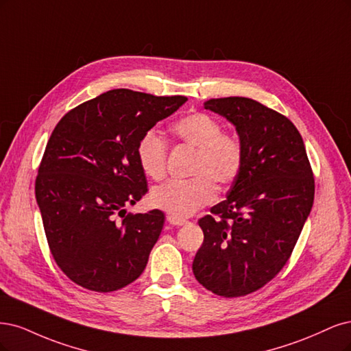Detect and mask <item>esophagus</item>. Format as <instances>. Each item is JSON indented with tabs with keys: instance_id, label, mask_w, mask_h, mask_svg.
<instances>
[{
	"instance_id": "34e87169",
	"label": "esophagus",
	"mask_w": 351,
	"mask_h": 351,
	"mask_svg": "<svg viewBox=\"0 0 351 351\" xmlns=\"http://www.w3.org/2000/svg\"><path fill=\"white\" fill-rule=\"evenodd\" d=\"M167 221L171 223L172 226H184V224L188 223V220H185V219H178V217H173V216H169Z\"/></svg>"
}]
</instances>
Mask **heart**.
<instances>
[{
    "label": "heart",
    "instance_id": "heart-1",
    "mask_svg": "<svg viewBox=\"0 0 351 351\" xmlns=\"http://www.w3.org/2000/svg\"><path fill=\"white\" fill-rule=\"evenodd\" d=\"M175 138L195 149L191 180H172L152 191L150 202L169 216L188 217L210 204L220 186H229L239 178L245 163V149L236 134L223 132L219 119L194 112L176 121L172 127ZM137 160L145 176L160 180L166 173L167 144L154 130L141 135L137 144Z\"/></svg>",
    "mask_w": 351,
    "mask_h": 351
}]
</instances>
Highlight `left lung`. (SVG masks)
I'll return each mask as SVG.
<instances>
[{
	"label": "left lung",
	"mask_w": 351,
	"mask_h": 351,
	"mask_svg": "<svg viewBox=\"0 0 351 351\" xmlns=\"http://www.w3.org/2000/svg\"><path fill=\"white\" fill-rule=\"evenodd\" d=\"M206 109L236 127L245 163L228 197L198 220L204 242L192 271L223 298L264 287L286 265L313 204L315 179L293 122L247 97L210 99Z\"/></svg>",
	"instance_id": "obj_1"
}]
</instances>
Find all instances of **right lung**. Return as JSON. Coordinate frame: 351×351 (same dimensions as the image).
<instances>
[{
	"mask_svg": "<svg viewBox=\"0 0 351 351\" xmlns=\"http://www.w3.org/2000/svg\"><path fill=\"white\" fill-rule=\"evenodd\" d=\"M186 100L115 88L56 123L35 194L51 254L75 285L108 293L141 276L165 214H127L147 192L135 152L141 135Z\"/></svg>",
	"mask_w": 351,
	"mask_h": 351,
	"instance_id": "1",
	"label": "right lung"
}]
</instances>
